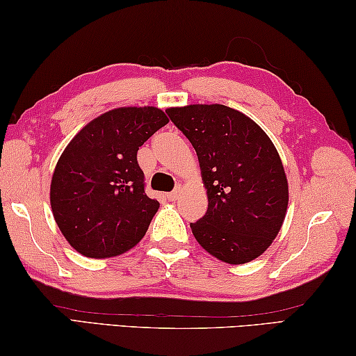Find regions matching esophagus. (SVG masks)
Listing matches in <instances>:
<instances>
[{"mask_svg": "<svg viewBox=\"0 0 356 356\" xmlns=\"http://www.w3.org/2000/svg\"><path fill=\"white\" fill-rule=\"evenodd\" d=\"M180 193H182V186H180V185H177L176 186V188H174L171 193H168V200H170V201H176L177 200V197H179V195H180Z\"/></svg>", "mask_w": 356, "mask_h": 356, "instance_id": "1", "label": "esophagus"}]
</instances>
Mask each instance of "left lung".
<instances>
[{
    "label": "left lung",
    "instance_id": "8db88e82",
    "mask_svg": "<svg viewBox=\"0 0 356 356\" xmlns=\"http://www.w3.org/2000/svg\"><path fill=\"white\" fill-rule=\"evenodd\" d=\"M200 160L209 207L190 227L204 250L246 264L268 248L284 221L289 188L278 150L243 113L225 105L168 108Z\"/></svg>",
    "mask_w": 356,
    "mask_h": 356
}]
</instances>
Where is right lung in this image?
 <instances>
[{
    "label": "right lung",
    "instance_id": "add662e5",
    "mask_svg": "<svg viewBox=\"0 0 356 356\" xmlns=\"http://www.w3.org/2000/svg\"><path fill=\"white\" fill-rule=\"evenodd\" d=\"M166 124L159 108H118L91 120L65 147L50 202L63 236L83 256L122 254L144 237L160 204L144 191L136 154Z\"/></svg>",
    "mask_w": 356,
    "mask_h": 356
}]
</instances>
